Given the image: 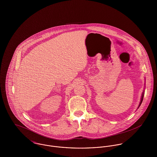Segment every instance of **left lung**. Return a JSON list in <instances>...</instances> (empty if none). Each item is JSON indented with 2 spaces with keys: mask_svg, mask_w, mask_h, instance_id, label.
Listing matches in <instances>:
<instances>
[{
  "mask_svg": "<svg viewBox=\"0 0 157 157\" xmlns=\"http://www.w3.org/2000/svg\"><path fill=\"white\" fill-rule=\"evenodd\" d=\"M143 95H144V92L143 93V95H142V97H141V101H140V105H139V106H138V108L140 107V106L141 105V103H142V101H143Z\"/></svg>",
  "mask_w": 157,
  "mask_h": 157,
  "instance_id": "obj_1",
  "label": "left lung"
}]
</instances>
